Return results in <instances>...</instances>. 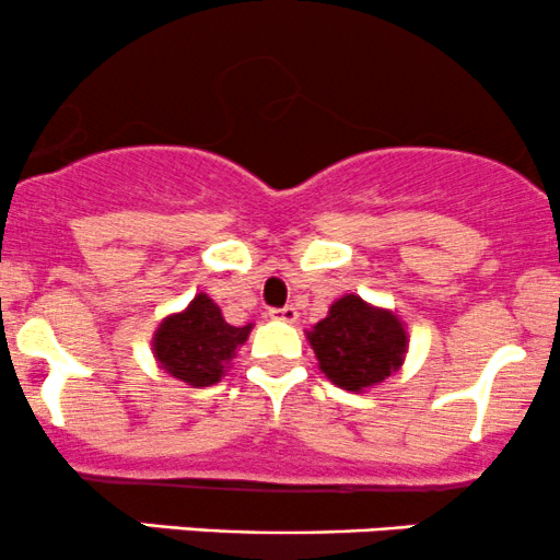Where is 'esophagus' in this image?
Here are the masks:
<instances>
[{"instance_id": "obj_1", "label": "esophagus", "mask_w": 560, "mask_h": 560, "mask_svg": "<svg viewBox=\"0 0 560 560\" xmlns=\"http://www.w3.org/2000/svg\"><path fill=\"white\" fill-rule=\"evenodd\" d=\"M268 316L276 318V322L294 324V322H298V308H292V305H284V308H270Z\"/></svg>"}]
</instances>
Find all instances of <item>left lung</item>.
I'll use <instances>...</instances> for the list:
<instances>
[{"instance_id": "8db88e82", "label": "left lung", "mask_w": 560, "mask_h": 560, "mask_svg": "<svg viewBox=\"0 0 560 560\" xmlns=\"http://www.w3.org/2000/svg\"><path fill=\"white\" fill-rule=\"evenodd\" d=\"M318 366L342 390L361 393L401 370L407 329L393 311L374 308L359 294L331 303L327 318L308 331Z\"/></svg>"}]
</instances>
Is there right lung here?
Segmentation results:
<instances>
[{
  "label": "right lung",
  "mask_w": 560,
  "mask_h": 560,
  "mask_svg": "<svg viewBox=\"0 0 560 560\" xmlns=\"http://www.w3.org/2000/svg\"><path fill=\"white\" fill-rule=\"evenodd\" d=\"M252 324L231 327L205 292L196 294L186 311L172 313L153 331V355L159 366L194 388L220 383L229 372L236 348L247 342Z\"/></svg>",
  "instance_id": "1"
}]
</instances>
